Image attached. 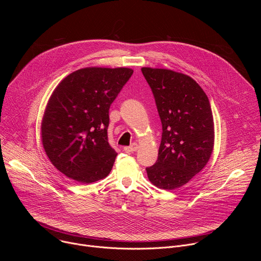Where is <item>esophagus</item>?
<instances>
[{
	"mask_svg": "<svg viewBox=\"0 0 261 261\" xmlns=\"http://www.w3.org/2000/svg\"><path fill=\"white\" fill-rule=\"evenodd\" d=\"M137 148H138V145H137V143L134 142L129 146H124L123 150L125 153H133V152H136Z\"/></svg>",
	"mask_w": 261,
	"mask_h": 261,
	"instance_id": "obj_1",
	"label": "esophagus"
}]
</instances>
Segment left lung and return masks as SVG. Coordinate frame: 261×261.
Masks as SVG:
<instances>
[{
  "instance_id": "obj_1",
  "label": "left lung",
  "mask_w": 261,
  "mask_h": 261,
  "mask_svg": "<svg viewBox=\"0 0 261 261\" xmlns=\"http://www.w3.org/2000/svg\"><path fill=\"white\" fill-rule=\"evenodd\" d=\"M162 123L158 160L146 167L156 187L173 190L187 184L208 162L214 148L210 101L190 76L168 69L143 67Z\"/></svg>"
}]
</instances>
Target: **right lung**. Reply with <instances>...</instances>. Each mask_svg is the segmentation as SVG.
I'll return each mask as SVG.
<instances>
[{"instance_id": "add662e5", "label": "right lung", "mask_w": 261, "mask_h": 261, "mask_svg": "<svg viewBox=\"0 0 261 261\" xmlns=\"http://www.w3.org/2000/svg\"><path fill=\"white\" fill-rule=\"evenodd\" d=\"M132 74L130 68H83L53 92L41 140L50 162L69 178L90 184L113 168L118 154L108 143L109 107Z\"/></svg>"}]
</instances>
